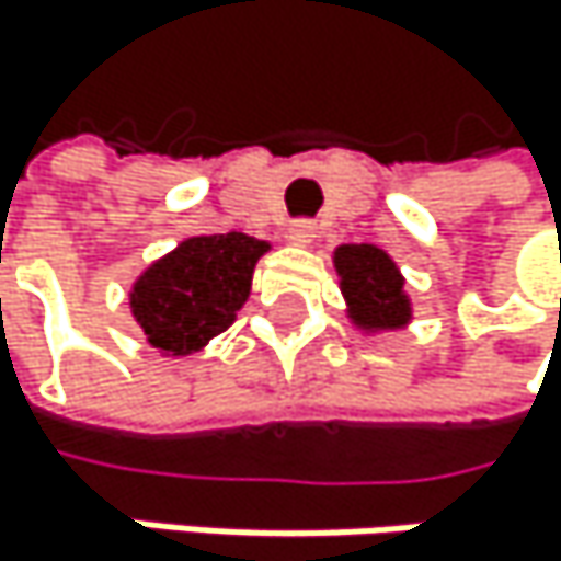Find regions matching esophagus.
<instances>
[{
  "instance_id": "obj_1",
  "label": "esophagus",
  "mask_w": 561,
  "mask_h": 561,
  "mask_svg": "<svg viewBox=\"0 0 561 561\" xmlns=\"http://www.w3.org/2000/svg\"><path fill=\"white\" fill-rule=\"evenodd\" d=\"M286 239H289L293 245H309V242L316 239V226H312V222H306V219H299V222H293V226H289Z\"/></svg>"
}]
</instances>
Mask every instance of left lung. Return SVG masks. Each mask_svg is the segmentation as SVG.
Instances as JSON below:
<instances>
[{
    "label": "left lung",
    "instance_id": "1",
    "mask_svg": "<svg viewBox=\"0 0 561 561\" xmlns=\"http://www.w3.org/2000/svg\"><path fill=\"white\" fill-rule=\"evenodd\" d=\"M339 286L345 296V312L363 332L405 329L412 319V302L405 296V278L399 265L379 245H339L335 255Z\"/></svg>",
    "mask_w": 561,
    "mask_h": 561
}]
</instances>
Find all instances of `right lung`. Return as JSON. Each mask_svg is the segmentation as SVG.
<instances>
[{"label": "right lung", "instance_id": "right-lung-1", "mask_svg": "<svg viewBox=\"0 0 561 561\" xmlns=\"http://www.w3.org/2000/svg\"><path fill=\"white\" fill-rule=\"evenodd\" d=\"M268 242L245 232L192 236L152 262L129 293L146 342L165 355H192L236 322Z\"/></svg>", "mask_w": 561, "mask_h": 561}]
</instances>
